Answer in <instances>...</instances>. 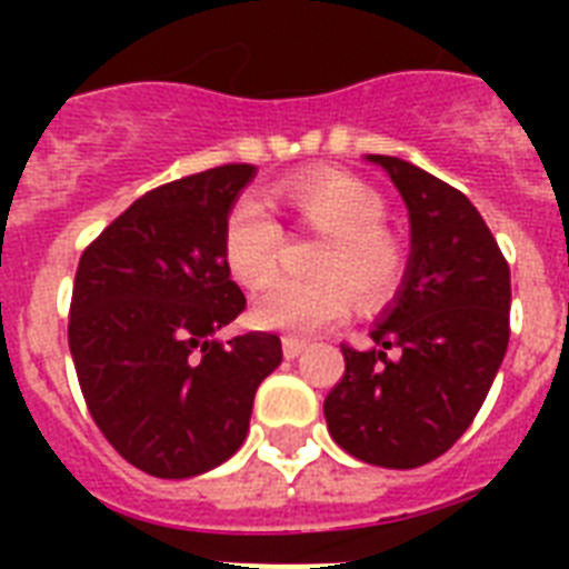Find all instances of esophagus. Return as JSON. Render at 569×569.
Wrapping results in <instances>:
<instances>
[{"label": "esophagus", "instance_id": "esophagus-1", "mask_svg": "<svg viewBox=\"0 0 569 569\" xmlns=\"http://www.w3.org/2000/svg\"><path fill=\"white\" fill-rule=\"evenodd\" d=\"M303 348H307V342H303V339H298V337H283V355L286 357H301L303 355Z\"/></svg>", "mask_w": 569, "mask_h": 569}]
</instances>
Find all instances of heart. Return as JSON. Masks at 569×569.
Listing matches in <instances>:
<instances>
[{"mask_svg":"<svg viewBox=\"0 0 569 569\" xmlns=\"http://www.w3.org/2000/svg\"><path fill=\"white\" fill-rule=\"evenodd\" d=\"M277 194L303 230L319 232L312 250V277H277L283 253V227L257 197H241L223 221L221 250L230 274L248 289L266 292L253 303V321L286 333L310 330L342 319L351 292L363 307L387 303L407 268L405 244L383 227L387 200L369 182L342 171H303L277 186Z\"/></svg>","mask_w":569,"mask_h":569,"instance_id":"1","label":"heart"}]
</instances>
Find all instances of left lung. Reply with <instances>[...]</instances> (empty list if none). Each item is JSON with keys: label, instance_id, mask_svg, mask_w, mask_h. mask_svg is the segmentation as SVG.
Masks as SVG:
<instances>
[{"label": "left lung", "instance_id": "8db88e82", "mask_svg": "<svg viewBox=\"0 0 569 569\" xmlns=\"http://www.w3.org/2000/svg\"><path fill=\"white\" fill-rule=\"evenodd\" d=\"M372 162L405 197L413 250L372 348L342 342L325 419L348 455L413 469L446 455L485 405L511 337V268L463 191L396 156Z\"/></svg>", "mask_w": 569, "mask_h": 569}]
</instances>
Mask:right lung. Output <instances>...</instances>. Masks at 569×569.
Wrapping results in <instances>:
<instances>
[{
    "label": "right lung",
    "mask_w": 569,
    "mask_h": 569,
    "mask_svg": "<svg viewBox=\"0 0 569 569\" xmlns=\"http://www.w3.org/2000/svg\"><path fill=\"white\" fill-rule=\"evenodd\" d=\"M250 177V164H221L147 191L76 268L67 339L84 405L147 476L191 478L232 458L283 360L277 333L214 339L248 307L221 236Z\"/></svg>",
    "instance_id": "right-lung-1"
}]
</instances>
